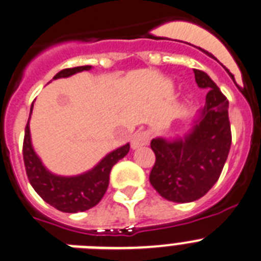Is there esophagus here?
<instances>
[{"mask_svg": "<svg viewBox=\"0 0 261 261\" xmlns=\"http://www.w3.org/2000/svg\"><path fill=\"white\" fill-rule=\"evenodd\" d=\"M147 141H149V133L144 132V130L142 132L140 130V132H136L132 136V138H130V147H132L133 150H136L138 147L145 146L147 144Z\"/></svg>", "mask_w": 261, "mask_h": 261, "instance_id": "1", "label": "esophagus"}]
</instances>
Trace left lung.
<instances>
[{"label":"left lung","instance_id":"left-lung-1","mask_svg":"<svg viewBox=\"0 0 261 261\" xmlns=\"http://www.w3.org/2000/svg\"><path fill=\"white\" fill-rule=\"evenodd\" d=\"M193 71L197 86L208 91L204 108L183 137H155L150 144L155 163L149 180L163 199L174 202H192L208 192L231 146L229 100L206 73Z\"/></svg>","mask_w":261,"mask_h":261}]
</instances>
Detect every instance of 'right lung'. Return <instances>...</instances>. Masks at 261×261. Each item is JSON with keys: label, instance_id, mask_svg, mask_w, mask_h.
Masks as SVG:
<instances>
[{"label": "right lung", "instance_id": "obj_1", "mask_svg": "<svg viewBox=\"0 0 261 261\" xmlns=\"http://www.w3.org/2000/svg\"><path fill=\"white\" fill-rule=\"evenodd\" d=\"M93 66H77V68L64 69L59 71L53 80L68 78L70 75L84 70H91ZM30 117L24 129V141H23V159L26 167L30 184L36 191L41 199L52 205L57 211L65 213H77L93 208L105 196L110 183L111 168L116 165L120 159L128 154L129 144L117 147L115 150L106 154L93 168L82 174L73 176H62L53 174L41 162L40 156L36 154L32 146L31 133H30Z\"/></svg>", "mask_w": 261, "mask_h": 261}]
</instances>
